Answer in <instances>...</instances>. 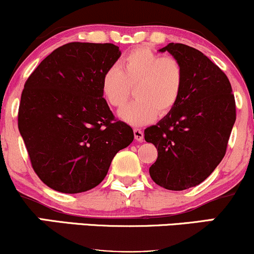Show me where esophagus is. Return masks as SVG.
<instances>
[{
    "label": "esophagus",
    "mask_w": 254,
    "mask_h": 254,
    "mask_svg": "<svg viewBox=\"0 0 254 254\" xmlns=\"http://www.w3.org/2000/svg\"><path fill=\"white\" fill-rule=\"evenodd\" d=\"M133 136H135V139L138 142H142L144 138V135H143V131L141 129H135L133 130Z\"/></svg>",
    "instance_id": "esophagus-1"
}]
</instances>
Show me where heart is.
I'll use <instances>...</instances> for the list:
<instances>
[{
    "mask_svg": "<svg viewBox=\"0 0 254 254\" xmlns=\"http://www.w3.org/2000/svg\"><path fill=\"white\" fill-rule=\"evenodd\" d=\"M133 87L136 99L119 110V118L131 125L153 122L174 109L184 88V68L174 57L137 48L123 57L119 68L112 66L101 78V93L113 107H121Z\"/></svg>",
    "mask_w": 254,
    "mask_h": 254,
    "instance_id": "b5f03b06",
    "label": "heart"
}]
</instances>
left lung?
Instances as JSON below:
<instances>
[{
    "instance_id": "1",
    "label": "left lung",
    "mask_w": 254,
    "mask_h": 254,
    "mask_svg": "<svg viewBox=\"0 0 254 254\" xmlns=\"http://www.w3.org/2000/svg\"><path fill=\"white\" fill-rule=\"evenodd\" d=\"M159 51L182 63L184 88L174 109L144 130V139L157 149L149 174L161 188L182 191L199 185L222 161L235 100L228 77L200 51L178 43Z\"/></svg>"
}]
</instances>
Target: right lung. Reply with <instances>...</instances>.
I'll use <instances>...</instances> for the list:
<instances>
[{
	"label": "right lung",
	"mask_w": 254,
	"mask_h": 254,
	"mask_svg": "<svg viewBox=\"0 0 254 254\" xmlns=\"http://www.w3.org/2000/svg\"><path fill=\"white\" fill-rule=\"evenodd\" d=\"M113 44L69 43L52 51L26 81L17 127L40 180L80 193L104 180L113 157L133 141L101 93V78L121 57Z\"/></svg>",
	"instance_id": "1"
}]
</instances>
